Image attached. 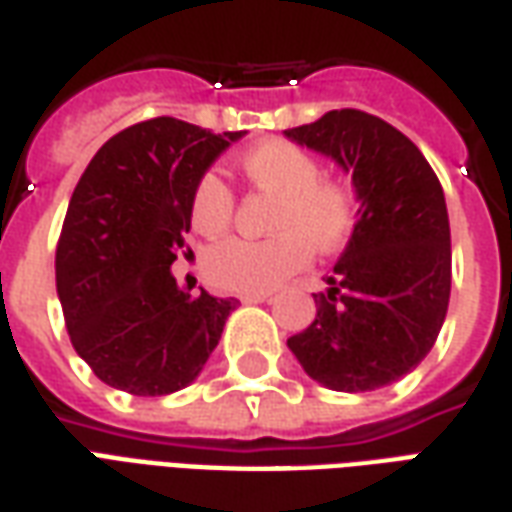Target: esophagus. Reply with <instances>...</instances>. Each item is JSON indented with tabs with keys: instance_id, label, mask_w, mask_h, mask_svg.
<instances>
[{
	"instance_id": "34e87169",
	"label": "esophagus",
	"mask_w": 512,
	"mask_h": 512,
	"mask_svg": "<svg viewBox=\"0 0 512 512\" xmlns=\"http://www.w3.org/2000/svg\"><path fill=\"white\" fill-rule=\"evenodd\" d=\"M238 299H241V302H246V305H252V302H268V299H271V293H263V291L238 293Z\"/></svg>"
}]
</instances>
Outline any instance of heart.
<instances>
[{
	"mask_svg": "<svg viewBox=\"0 0 512 512\" xmlns=\"http://www.w3.org/2000/svg\"><path fill=\"white\" fill-rule=\"evenodd\" d=\"M244 180L274 196L263 241L230 238L210 246L202 257L205 277L224 291H268L305 266L310 246L330 252L355 224L357 199L352 185L324 177L318 160L291 141H260L238 157ZM191 227L205 238L230 230L235 196L219 174L207 171L191 191Z\"/></svg>",
	"mask_w": 512,
	"mask_h": 512,
	"instance_id": "b5f03b06",
	"label": "heart"
}]
</instances>
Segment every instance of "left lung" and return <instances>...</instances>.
Here are the masks:
<instances>
[{
  "label": "left lung",
  "mask_w": 512,
  "mask_h": 512,
  "mask_svg": "<svg viewBox=\"0 0 512 512\" xmlns=\"http://www.w3.org/2000/svg\"><path fill=\"white\" fill-rule=\"evenodd\" d=\"M285 135L349 171L360 199L330 288L313 293L316 318L288 346L332 391H377L430 355L446 318L452 238L441 182L407 135L363 110H330Z\"/></svg>",
  "instance_id": "1"
}]
</instances>
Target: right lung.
<instances>
[{"label": "right lung", "instance_id": "add662e5", "mask_svg": "<svg viewBox=\"0 0 512 512\" xmlns=\"http://www.w3.org/2000/svg\"><path fill=\"white\" fill-rule=\"evenodd\" d=\"M241 135L160 116L113 135L82 171L57 241V296L71 346L110 388L180 391L216 349L238 299L182 291L171 263L196 180Z\"/></svg>", "mask_w": 512, "mask_h": 512}]
</instances>
